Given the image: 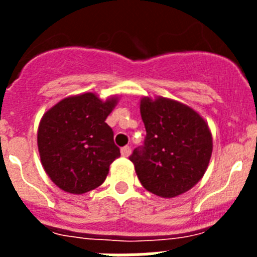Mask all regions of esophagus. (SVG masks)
I'll return each instance as SVG.
<instances>
[{
  "instance_id": "1",
  "label": "esophagus",
  "mask_w": 257,
  "mask_h": 257,
  "mask_svg": "<svg viewBox=\"0 0 257 257\" xmlns=\"http://www.w3.org/2000/svg\"><path fill=\"white\" fill-rule=\"evenodd\" d=\"M121 154L122 157H128L131 154V148L130 147H123V148L121 149Z\"/></svg>"
}]
</instances>
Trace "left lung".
I'll use <instances>...</instances> for the list:
<instances>
[{
	"instance_id": "8db88e82",
	"label": "left lung",
	"mask_w": 257,
	"mask_h": 257,
	"mask_svg": "<svg viewBox=\"0 0 257 257\" xmlns=\"http://www.w3.org/2000/svg\"><path fill=\"white\" fill-rule=\"evenodd\" d=\"M140 114L147 136L130 161L143 187L162 198L192 189L212 154L207 122L190 106L162 96L142 97Z\"/></svg>"
}]
</instances>
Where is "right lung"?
Wrapping results in <instances>:
<instances>
[{"label": "right lung", "instance_id": "obj_1", "mask_svg": "<svg viewBox=\"0 0 257 257\" xmlns=\"http://www.w3.org/2000/svg\"><path fill=\"white\" fill-rule=\"evenodd\" d=\"M118 97L103 101L94 92L64 97L42 115L37 144L41 163L64 192L83 194L100 187L121 156L105 119Z\"/></svg>", "mask_w": 257, "mask_h": 257}]
</instances>
